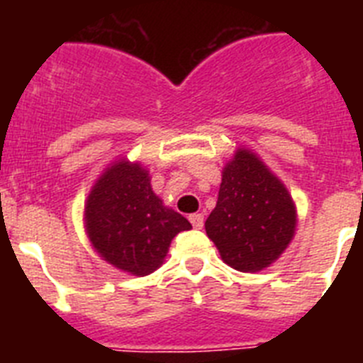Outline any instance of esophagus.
I'll return each instance as SVG.
<instances>
[{"instance_id": "1", "label": "esophagus", "mask_w": 363, "mask_h": 363, "mask_svg": "<svg viewBox=\"0 0 363 363\" xmlns=\"http://www.w3.org/2000/svg\"><path fill=\"white\" fill-rule=\"evenodd\" d=\"M189 220H191V223L194 229H201V227H203V214H200V213L191 214V216H189Z\"/></svg>"}]
</instances>
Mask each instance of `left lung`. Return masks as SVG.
Wrapping results in <instances>:
<instances>
[{"instance_id":"obj_1","label":"left lung","mask_w":363,"mask_h":363,"mask_svg":"<svg viewBox=\"0 0 363 363\" xmlns=\"http://www.w3.org/2000/svg\"><path fill=\"white\" fill-rule=\"evenodd\" d=\"M294 227L296 211L284 184L251 150L238 149L205 221L221 259L236 271H262L289 245Z\"/></svg>"}]
</instances>
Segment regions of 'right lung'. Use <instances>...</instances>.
Wrapping results in <instances>:
<instances>
[{
    "label": "right lung",
    "mask_w": 363,
    "mask_h": 363,
    "mask_svg": "<svg viewBox=\"0 0 363 363\" xmlns=\"http://www.w3.org/2000/svg\"><path fill=\"white\" fill-rule=\"evenodd\" d=\"M85 221L99 256L136 277L156 271L172 238L192 227L154 194L149 172L129 162L114 163L98 179L86 200Z\"/></svg>",
    "instance_id": "obj_1"
}]
</instances>
